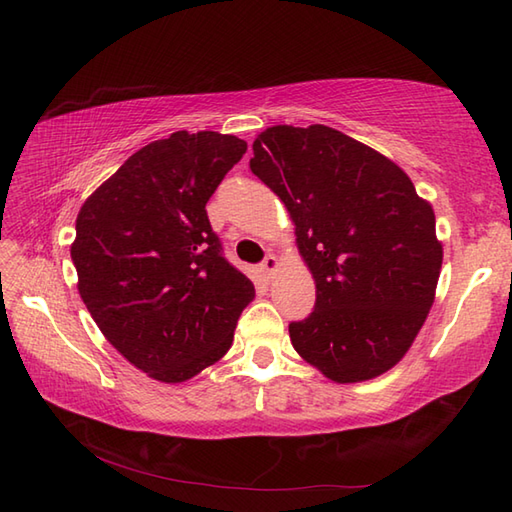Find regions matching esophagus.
Returning <instances> with one entry per match:
<instances>
[{
  "mask_svg": "<svg viewBox=\"0 0 512 512\" xmlns=\"http://www.w3.org/2000/svg\"><path fill=\"white\" fill-rule=\"evenodd\" d=\"M262 270H264V275H266L268 279H273V277L277 275V270H279V259H277L275 255H268V257L264 259Z\"/></svg>",
  "mask_w": 512,
  "mask_h": 512,
  "instance_id": "esophagus-1",
  "label": "esophagus"
}]
</instances>
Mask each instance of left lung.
I'll return each instance as SVG.
<instances>
[{"instance_id": "obj_1", "label": "left lung", "mask_w": 512, "mask_h": 512, "mask_svg": "<svg viewBox=\"0 0 512 512\" xmlns=\"http://www.w3.org/2000/svg\"><path fill=\"white\" fill-rule=\"evenodd\" d=\"M253 154L250 171L284 202L317 284L314 312L290 323L292 347L341 385L389 372L436 299L431 202L394 160L328 125L268 127Z\"/></svg>"}]
</instances>
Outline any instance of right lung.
Returning a JSON list of instances; mask_svg holds the SVG:
<instances>
[{
	"instance_id": "obj_1",
	"label": "right lung",
	"mask_w": 512,
	"mask_h": 512,
	"mask_svg": "<svg viewBox=\"0 0 512 512\" xmlns=\"http://www.w3.org/2000/svg\"><path fill=\"white\" fill-rule=\"evenodd\" d=\"M244 154L231 134L173 132L129 156L76 215L79 295L105 339L160 383H184L220 361L255 299L206 215Z\"/></svg>"
}]
</instances>
